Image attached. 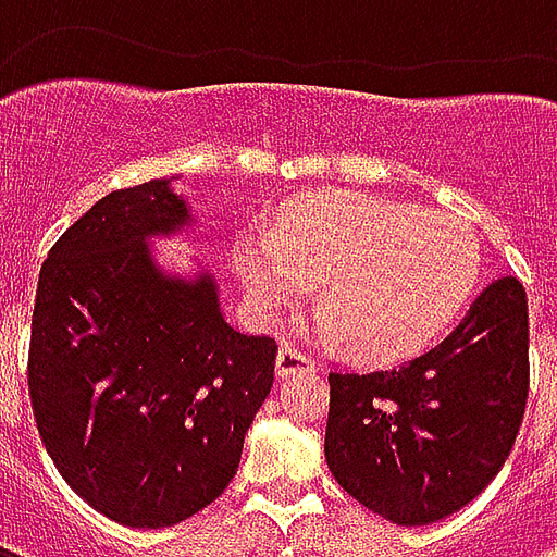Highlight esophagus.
<instances>
[{
  "instance_id": "esophagus-1",
  "label": "esophagus",
  "mask_w": 557,
  "mask_h": 557,
  "mask_svg": "<svg viewBox=\"0 0 557 557\" xmlns=\"http://www.w3.org/2000/svg\"><path fill=\"white\" fill-rule=\"evenodd\" d=\"M295 373H315V361L310 355H304L295 346H283L277 351V375H295Z\"/></svg>"
}]
</instances>
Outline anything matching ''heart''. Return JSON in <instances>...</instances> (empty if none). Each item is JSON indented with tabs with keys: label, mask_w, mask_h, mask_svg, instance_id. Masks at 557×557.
<instances>
[{
	"label": "heart",
	"mask_w": 557,
	"mask_h": 557,
	"mask_svg": "<svg viewBox=\"0 0 557 557\" xmlns=\"http://www.w3.org/2000/svg\"><path fill=\"white\" fill-rule=\"evenodd\" d=\"M244 292L259 313L289 310L322 283L315 334L358 361L418 355L466 310L480 280V244L466 223L373 194H313L274 230L235 244Z\"/></svg>",
	"instance_id": "obj_1"
}]
</instances>
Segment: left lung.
<instances>
[{
	"label": "left lung",
	"mask_w": 557,
	"mask_h": 557,
	"mask_svg": "<svg viewBox=\"0 0 557 557\" xmlns=\"http://www.w3.org/2000/svg\"><path fill=\"white\" fill-rule=\"evenodd\" d=\"M327 382L334 480L397 525L438 522L474 502L513 450L528 399L525 289L495 280L426 355Z\"/></svg>",
	"instance_id": "obj_1"
}]
</instances>
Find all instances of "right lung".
I'll return each mask as SVG.
<instances>
[{
    "label": "right lung",
    "mask_w": 557,
    "mask_h": 557,
    "mask_svg": "<svg viewBox=\"0 0 557 557\" xmlns=\"http://www.w3.org/2000/svg\"><path fill=\"white\" fill-rule=\"evenodd\" d=\"M194 223L170 178L113 190L47 253L29 397L59 474L119 525L199 513L238 471L277 343L223 319L211 274L175 277L148 238Z\"/></svg>",
    "instance_id": "right-lung-1"
}]
</instances>
